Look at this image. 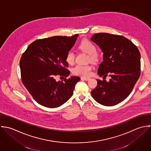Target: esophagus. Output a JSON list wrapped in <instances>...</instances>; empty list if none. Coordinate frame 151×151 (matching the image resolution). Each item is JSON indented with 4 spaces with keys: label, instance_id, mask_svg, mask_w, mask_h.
I'll use <instances>...</instances> for the list:
<instances>
[{
    "label": "esophagus",
    "instance_id": "esophagus-1",
    "mask_svg": "<svg viewBox=\"0 0 151 151\" xmlns=\"http://www.w3.org/2000/svg\"><path fill=\"white\" fill-rule=\"evenodd\" d=\"M81 79L84 80H86V81H88V80H89L90 78H88V77H81Z\"/></svg>",
    "mask_w": 151,
    "mask_h": 151
}]
</instances>
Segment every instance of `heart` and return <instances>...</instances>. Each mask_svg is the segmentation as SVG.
<instances>
[{
  "label": "heart",
  "instance_id": "obj_1",
  "mask_svg": "<svg viewBox=\"0 0 151 151\" xmlns=\"http://www.w3.org/2000/svg\"><path fill=\"white\" fill-rule=\"evenodd\" d=\"M80 48L85 51L88 55L89 58L92 61H95L97 60L98 55L97 48L94 44L89 40H85L81 42L80 45ZM75 54L73 50H70L67 52L65 60L68 64H72L74 61ZM91 67L88 64H77L72 69V72L74 74L83 77L89 76L91 74Z\"/></svg>",
  "mask_w": 151,
  "mask_h": 151
}]
</instances>
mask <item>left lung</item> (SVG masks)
Wrapping results in <instances>:
<instances>
[{
    "label": "left lung",
    "mask_w": 151,
    "mask_h": 151,
    "mask_svg": "<svg viewBox=\"0 0 151 151\" xmlns=\"http://www.w3.org/2000/svg\"><path fill=\"white\" fill-rule=\"evenodd\" d=\"M91 40L104 52L98 74L109 81L97 80V86L91 93L97 102L113 106L124 100L131 93L141 74V54L137 47L126 37L100 33Z\"/></svg>",
    "instance_id": "8db88e82"
}]
</instances>
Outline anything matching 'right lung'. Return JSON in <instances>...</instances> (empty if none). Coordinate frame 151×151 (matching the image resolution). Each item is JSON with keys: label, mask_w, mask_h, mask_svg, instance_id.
<instances>
[{"label": "right lung", "mask_w": 151, "mask_h": 151, "mask_svg": "<svg viewBox=\"0 0 151 151\" xmlns=\"http://www.w3.org/2000/svg\"><path fill=\"white\" fill-rule=\"evenodd\" d=\"M78 35L71 37L53 36L32 43L20 60L22 81L33 98L47 108H57L68 100L76 84L77 76L67 79L70 74L67 52L73 47ZM58 76L65 77L57 82Z\"/></svg>", "instance_id": "add662e5"}]
</instances>
